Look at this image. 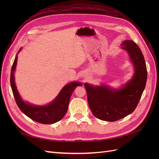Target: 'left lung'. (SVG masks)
<instances>
[{
  "label": "left lung",
  "instance_id": "obj_1",
  "mask_svg": "<svg viewBox=\"0 0 159 159\" xmlns=\"http://www.w3.org/2000/svg\"><path fill=\"white\" fill-rule=\"evenodd\" d=\"M121 48L128 52L134 65L133 78L122 88L114 90L107 86L85 84L89 107L95 117L115 121L134 111L139 102L147 79V70L143 53L135 42L124 41Z\"/></svg>",
  "mask_w": 159,
  "mask_h": 159
}]
</instances>
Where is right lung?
<instances>
[{"mask_svg": "<svg viewBox=\"0 0 159 159\" xmlns=\"http://www.w3.org/2000/svg\"><path fill=\"white\" fill-rule=\"evenodd\" d=\"M16 62L17 56H16L12 66L11 85L13 95L19 109L26 116L38 123L42 124H52L59 121L64 117L66 113L71 95L74 90L78 86L81 85V84L78 82H72L66 85L61 89L57 98L48 105L34 106V105H30L23 102L18 92L15 82H14V72L16 69Z\"/></svg>", "mask_w": 159, "mask_h": 159, "instance_id": "obj_1", "label": "right lung"}]
</instances>
